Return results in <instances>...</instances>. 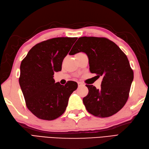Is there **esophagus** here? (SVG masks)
Masks as SVG:
<instances>
[{"label": "esophagus", "instance_id": "obj_1", "mask_svg": "<svg viewBox=\"0 0 149 149\" xmlns=\"http://www.w3.org/2000/svg\"><path fill=\"white\" fill-rule=\"evenodd\" d=\"M78 87H81V86H85L84 83H83L82 82H78Z\"/></svg>", "mask_w": 149, "mask_h": 149}]
</instances>
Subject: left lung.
<instances>
[{
  "mask_svg": "<svg viewBox=\"0 0 149 149\" xmlns=\"http://www.w3.org/2000/svg\"><path fill=\"white\" fill-rule=\"evenodd\" d=\"M80 52L88 57L90 72L102 78L100 89L86 85L88 93L83 104L95 116H111L121 109L129 97L133 71L128 58L115 43L104 37L79 38L69 54Z\"/></svg>",
  "mask_w": 149,
  "mask_h": 149,
  "instance_id": "left-lung-1",
  "label": "left lung"
}]
</instances>
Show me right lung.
Segmentation results:
<instances>
[{
  "label": "right lung",
  "mask_w": 149,
  "mask_h": 149,
  "mask_svg": "<svg viewBox=\"0 0 149 149\" xmlns=\"http://www.w3.org/2000/svg\"><path fill=\"white\" fill-rule=\"evenodd\" d=\"M78 38L57 37L33 46L22 61L19 82L28 109L36 117L54 120L66 111L77 82L55 83L54 72L61 71L64 58Z\"/></svg>",
  "instance_id": "obj_1"
}]
</instances>
